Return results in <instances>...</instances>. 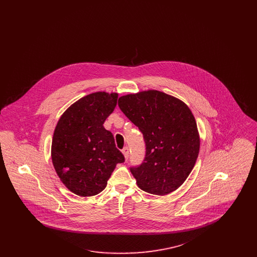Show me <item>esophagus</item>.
Instances as JSON below:
<instances>
[{
    "label": "esophagus",
    "mask_w": 257,
    "mask_h": 257,
    "mask_svg": "<svg viewBox=\"0 0 257 257\" xmlns=\"http://www.w3.org/2000/svg\"><path fill=\"white\" fill-rule=\"evenodd\" d=\"M122 153L124 154V157H125V159H128V158H129V147H124V148L122 149Z\"/></svg>",
    "instance_id": "esophagus-1"
}]
</instances>
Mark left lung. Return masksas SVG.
<instances>
[{
	"instance_id": "1",
	"label": "left lung",
	"mask_w": 257,
	"mask_h": 257,
	"mask_svg": "<svg viewBox=\"0 0 257 257\" xmlns=\"http://www.w3.org/2000/svg\"><path fill=\"white\" fill-rule=\"evenodd\" d=\"M118 107L143 133L146 156L130 171L145 192L165 196L179 188L199 152L196 122L188 106L158 90L129 94Z\"/></svg>"
}]
</instances>
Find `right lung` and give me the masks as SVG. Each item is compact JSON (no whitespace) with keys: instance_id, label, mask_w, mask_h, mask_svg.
Masks as SVG:
<instances>
[{"instance_id":"1","label":"right lung","mask_w":257,"mask_h":257,"mask_svg":"<svg viewBox=\"0 0 257 257\" xmlns=\"http://www.w3.org/2000/svg\"><path fill=\"white\" fill-rule=\"evenodd\" d=\"M116 93L95 92L63 112L52 141V162L62 183L80 196L102 192L115 166L125 158L103 126L114 110Z\"/></svg>"}]
</instances>
